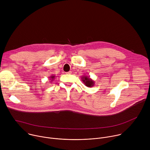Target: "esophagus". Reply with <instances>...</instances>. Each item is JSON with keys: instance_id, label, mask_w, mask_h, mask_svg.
Listing matches in <instances>:
<instances>
[{"instance_id": "34e87169", "label": "esophagus", "mask_w": 150, "mask_h": 150, "mask_svg": "<svg viewBox=\"0 0 150 150\" xmlns=\"http://www.w3.org/2000/svg\"><path fill=\"white\" fill-rule=\"evenodd\" d=\"M72 74V71H69L67 72V74Z\"/></svg>"}]
</instances>
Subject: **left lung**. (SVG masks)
<instances>
[{"label": "left lung", "mask_w": 150, "mask_h": 150, "mask_svg": "<svg viewBox=\"0 0 150 150\" xmlns=\"http://www.w3.org/2000/svg\"><path fill=\"white\" fill-rule=\"evenodd\" d=\"M81 79L85 86H87L88 87H92L94 85V81L87 76H82L81 77Z\"/></svg>", "instance_id": "8db88e82"}]
</instances>
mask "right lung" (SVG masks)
Returning <instances> with one entry per match:
<instances>
[{"instance_id": "1", "label": "right lung", "mask_w": 150, "mask_h": 150, "mask_svg": "<svg viewBox=\"0 0 150 150\" xmlns=\"http://www.w3.org/2000/svg\"><path fill=\"white\" fill-rule=\"evenodd\" d=\"M54 78H55V76L54 75H52V76H50V80L51 81H50V82H52V81H53V79H54Z\"/></svg>"}]
</instances>
